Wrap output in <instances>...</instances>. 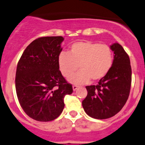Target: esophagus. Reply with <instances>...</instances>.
<instances>
[{
	"instance_id": "1",
	"label": "esophagus",
	"mask_w": 145,
	"mask_h": 145,
	"mask_svg": "<svg viewBox=\"0 0 145 145\" xmlns=\"http://www.w3.org/2000/svg\"><path fill=\"white\" fill-rule=\"evenodd\" d=\"M78 86L77 85H73V87H72V88H73V90L74 91H76V89H78Z\"/></svg>"
}]
</instances>
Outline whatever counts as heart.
<instances>
[{
    "label": "heart",
    "instance_id": "1",
    "mask_svg": "<svg viewBox=\"0 0 145 145\" xmlns=\"http://www.w3.org/2000/svg\"><path fill=\"white\" fill-rule=\"evenodd\" d=\"M113 53L105 44L90 41L77 42L70 47L69 53L62 52L58 58L61 74L69 77L76 70L80 71L69 79L71 83L83 84L90 80L98 81L106 75L113 64Z\"/></svg>",
    "mask_w": 145,
    "mask_h": 145
}]
</instances>
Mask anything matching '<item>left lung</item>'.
<instances>
[{
	"label": "left lung",
	"instance_id": "left-lung-1",
	"mask_svg": "<svg viewBox=\"0 0 145 145\" xmlns=\"http://www.w3.org/2000/svg\"><path fill=\"white\" fill-rule=\"evenodd\" d=\"M110 48L114 53L110 71L97 85L86 87L87 95L82 101L85 113L96 119H106L118 113L127 101L131 88L129 57L117 42Z\"/></svg>",
	"mask_w": 145,
	"mask_h": 145
}]
</instances>
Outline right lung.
<instances>
[{"label":"right lung","mask_w":145,"mask_h":145,"mask_svg":"<svg viewBox=\"0 0 145 145\" xmlns=\"http://www.w3.org/2000/svg\"><path fill=\"white\" fill-rule=\"evenodd\" d=\"M64 38L35 40L22 53L16 68V91L26 114L38 121H50L64 108V97L73 92L71 84L59 70L58 58Z\"/></svg>","instance_id":"obj_1"}]
</instances>
